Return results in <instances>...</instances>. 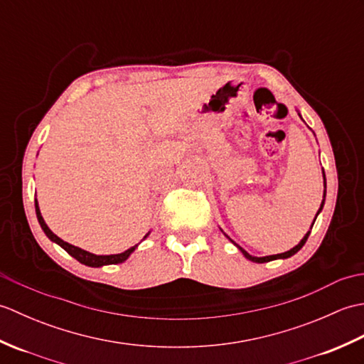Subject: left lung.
<instances>
[{"instance_id": "left-lung-1", "label": "left lung", "mask_w": 364, "mask_h": 364, "mask_svg": "<svg viewBox=\"0 0 364 364\" xmlns=\"http://www.w3.org/2000/svg\"><path fill=\"white\" fill-rule=\"evenodd\" d=\"M323 186H326V173H323ZM323 202H326V191H323V200H322V203H321V208H319V211H318V214L322 211V208H323ZM318 214H316V218H318ZM316 220V219H314ZM314 223V222H313ZM313 227V225H311ZM308 236H310V231H308V233L304 236V239H301V241L294 247V249H291V250H288V252H284V253H278V255H269V257H262V258H258V257H252L250 253H247L242 247H239L237 245V249L242 252V255L244 257L247 258V259H250V261H253V262H269V261H272V259H284V258H289V257H292V255H296L301 247L305 245V242H306V239H308ZM233 242V241H231Z\"/></svg>"}]
</instances>
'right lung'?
<instances>
[{
  "mask_svg": "<svg viewBox=\"0 0 364 364\" xmlns=\"http://www.w3.org/2000/svg\"><path fill=\"white\" fill-rule=\"evenodd\" d=\"M36 214H37L38 223H41V227L45 231V235L48 236V239H51L53 242L59 244L68 255H72L75 259H78L81 264H86V266H90V267H102V266H107V264H119V262L125 261L129 257V255L134 252L136 247H137V245H134V247H131V249L125 250L123 253H117V255H94V253H90V252H86V250L80 249V247H75L72 244H68V242L63 241V239L54 235L53 231L48 228V225H46V223H45L43 218H42L41 210H38L37 200H36ZM146 236H149V235H146Z\"/></svg>",
  "mask_w": 364,
  "mask_h": 364,
  "instance_id": "right-lung-1",
  "label": "right lung"
}]
</instances>
